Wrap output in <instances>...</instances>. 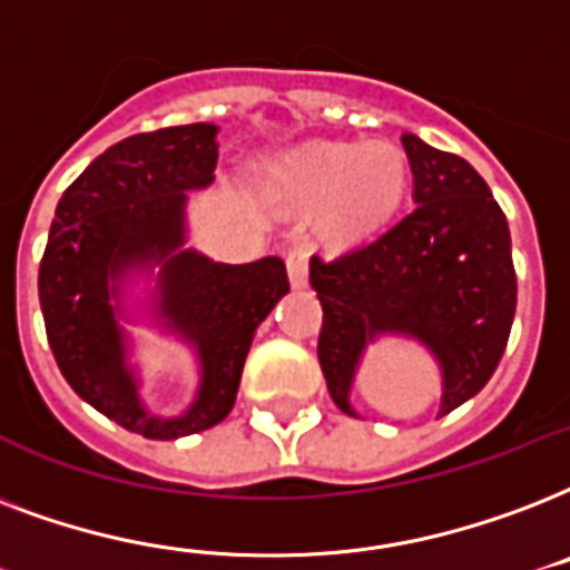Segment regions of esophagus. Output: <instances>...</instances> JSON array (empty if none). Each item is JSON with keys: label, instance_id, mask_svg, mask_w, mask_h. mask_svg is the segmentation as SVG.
Wrapping results in <instances>:
<instances>
[{"label": "esophagus", "instance_id": "34e87169", "mask_svg": "<svg viewBox=\"0 0 570 570\" xmlns=\"http://www.w3.org/2000/svg\"><path fill=\"white\" fill-rule=\"evenodd\" d=\"M308 258H312V246L306 240H294L285 253V264H288V276L294 288H306L308 282Z\"/></svg>", "mask_w": 570, "mask_h": 570}]
</instances>
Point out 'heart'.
Instances as JSON below:
<instances>
[{
	"label": "heart",
	"instance_id": "1",
	"mask_svg": "<svg viewBox=\"0 0 570 570\" xmlns=\"http://www.w3.org/2000/svg\"><path fill=\"white\" fill-rule=\"evenodd\" d=\"M407 154L386 139L315 142L271 166V187L294 205H321L333 237H365L390 223L407 193Z\"/></svg>",
	"mask_w": 570,
	"mask_h": 570
}]
</instances>
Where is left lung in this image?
<instances>
[{
	"instance_id": "8db88e82",
	"label": "left lung",
	"mask_w": 570,
	"mask_h": 570,
	"mask_svg": "<svg viewBox=\"0 0 570 570\" xmlns=\"http://www.w3.org/2000/svg\"><path fill=\"white\" fill-rule=\"evenodd\" d=\"M413 202L399 223L335 258H312L324 324L317 360L335 407L356 416L351 383L374 335L407 333L443 368L440 416L491 381L518 306L509 223L482 175L458 154L401 136Z\"/></svg>"
}]
</instances>
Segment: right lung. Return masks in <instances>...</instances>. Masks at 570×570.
I'll use <instances>...</instances> for the list:
<instances>
[{
    "label": "right lung",
    "instance_id": "right-lung-1",
    "mask_svg": "<svg viewBox=\"0 0 570 570\" xmlns=\"http://www.w3.org/2000/svg\"><path fill=\"white\" fill-rule=\"evenodd\" d=\"M214 125L163 127L106 148L59 198L38 271L43 326L65 381L148 440L198 434L232 413L255 326L291 288L276 255L216 264L189 249L175 253L184 244V193L214 180ZM145 257L167 258L161 311L197 342L203 363L197 404L178 420H157L138 404L108 306V279Z\"/></svg>",
    "mask_w": 570,
    "mask_h": 570
}]
</instances>
